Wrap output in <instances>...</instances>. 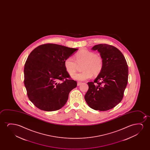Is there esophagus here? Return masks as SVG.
I'll list each match as a JSON object with an SVG mask.
<instances>
[{"label": "esophagus", "mask_w": 150, "mask_h": 150, "mask_svg": "<svg viewBox=\"0 0 150 150\" xmlns=\"http://www.w3.org/2000/svg\"><path fill=\"white\" fill-rule=\"evenodd\" d=\"M81 84V82H77V86H80V84Z\"/></svg>", "instance_id": "obj_1"}]
</instances>
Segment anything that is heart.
Listing matches in <instances>:
<instances>
[{"label":"heart","mask_w":150,"mask_h":150,"mask_svg":"<svg viewBox=\"0 0 150 150\" xmlns=\"http://www.w3.org/2000/svg\"><path fill=\"white\" fill-rule=\"evenodd\" d=\"M75 60L68 57L64 61V66L67 72L70 75L76 73L78 65L83 64V72L75 75L73 78L78 81H84L90 79L92 75H97L103 70V59L99 55L88 50H81L74 56Z\"/></svg>","instance_id":"b5f03b06"}]
</instances>
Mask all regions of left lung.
Listing matches in <instances>:
<instances>
[{
	"instance_id": "obj_1",
	"label": "left lung",
	"mask_w": 150,
	"mask_h": 150,
	"mask_svg": "<svg viewBox=\"0 0 150 150\" xmlns=\"http://www.w3.org/2000/svg\"><path fill=\"white\" fill-rule=\"evenodd\" d=\"M92 50L100 53L103 67L94 81L88 82V89L84 98L91 108L107 111L123 98L128 80L127 62L121 52L113 45L99 44Z\"/></svg>"
}]
</instances>
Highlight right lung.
Instances as JSON below:
<instances>
[{"label":"right lung","mask_w":150,"mask_h":150,"mask_svg":"<svg viewBox=\"0 0 150 150\" xmlns=\"http://www.w3.org/2000/svg\"><path fill=\"white\" fill-rule=\"evenodd\" d=\"M77 50L45 43L29 54L24 68V84L28 98L37 108L56 111L66 104L77 81L71 79L64 61Z\"/></svg>","instance_id":"add662e5"}]
</instances>
